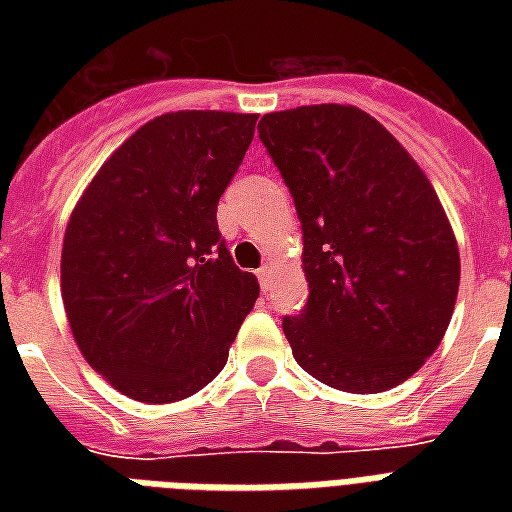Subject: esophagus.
I'll use <instances>...</instances> for the list:
<instances>
[{
	"mask_svg": "<svg viewBox=\"0 0 512 512\" xmlns=\"http://www.w3.org/2000/svg\"><path fill=\"white\" fill-rule=\"evenodd\" d=\"M257 279H260V287H263V292H268V289L273 287V268H271V265H263V268L257 271Z\"/></svg>",
	"mask_w": 512,
	"mask_h": 512,
	"instance_id": "1",
	"label": "esophagus"
}]
</instances>
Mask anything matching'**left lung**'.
<instances>
[{
  "mask_svg": "<svg viewBox=\"0 0 512 512\" xmlns=\"http://www.w3.org/2000/svg\"><path fill=\"white\" fill-rule=\"evenodd\" d=\"M260 140L303 223L308 303L284 316L295 361L329 388L380 393L441 345L460 249L425 172L356 106L265 114Z\"/></svg>",
  "mask_w": 512,
  "mask_h": 512,
  "instance_id": "obj_1",
  "label": "left lung"
}]
</instances>
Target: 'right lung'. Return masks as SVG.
Wrapping results in <instances>:
<instances>
[{
	"instance_id": "right-lung-1",
	"label": "right lung",
	"mask_w": 512,
	"mask_h": 512,
	"mask_svg": "<svg viewBox=\"0 0 512 512\" xmlns=\"http://www.w3.org/2000/svg\"><path fill=\"white\" fill-rule=\"evenodd\" d=\"M255 122L231 111L156 116L71 212L60 255L68 324L87 364L135 401L172 404L215 380L260 295L217 228Z\"/></svg>"
}]
</instances>
